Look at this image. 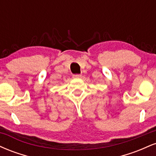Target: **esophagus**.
I'll return each mask as SVG.
<instances>
[{
  "label": "esophagus",
  "instance_id": "esophagus-1",
  "mask_svg": "<svg viewBox=\"0 0 156 156\" xmlns=\"http://www.w3.org/2000/svg\"><path fill=\"white\" fill-rule=\"evenodd\" d=\"M81 76L80 74H76V75H73V78H80Z\"/></svg>",
  "mask_w": 156,
  "mask_h": 156
}]
</instances>
